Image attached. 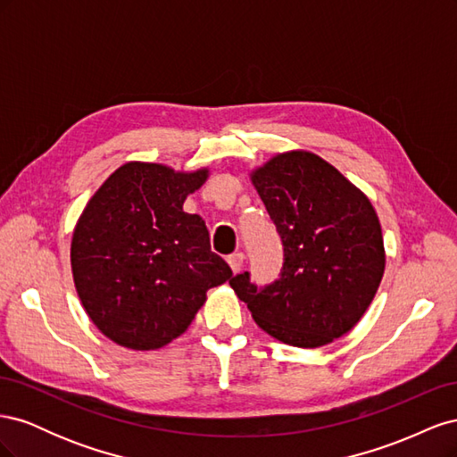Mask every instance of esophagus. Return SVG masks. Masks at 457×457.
I'll return each mask as SVG.
<instances>
[{"label": "esophagus", "instance_id": "1", "mask_svg": "<svg viewBox=\"0 0 457 457\" xmlns=\"http://www.w3.org/2000/svg\"><path fill=\"white\" fill-rule=\"evenodd\" d=\"M244 253L242 252H237V253H232V255H228V265H230V269H232V272H238L240 269H242V265H244Z\"/></svg>", "mask_w": 457, "mask_h": 457}]
</instances>
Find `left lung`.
I'll return each mask as SVG.
<instances>
[{
  "instance_id": "obj_1",
  "label": "left lung",
  "mask_w": 457,
  "mask_h": 457,
  "mask_svg": "<svg viewBox=\"0 0 457 457\" xmlns=\"http://www.w3.org/2000/svg\"><path fill=\"white\" fill-rule=\"evenodd\" d=\"M284 245L280 278L257 287L250 272L230 287L269 336L316 349L351 331L385 270L376 210L334 165L305 150L276 154L252 171Z\"/></svg>"
}]
</instances>
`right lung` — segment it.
Listing matches in <instances>:
<instances>
[{"label":"right lung","instance_id":"right-lung-1","mask_svg":"<svg viewBox=\"0 0 457 457\" xmlns=\"http://www.w3.org/2000/svg\"><path fill=\"white\" fill-rule=\"evenodd\" d=\"M210 171L128 162L79 215L71 262L87 316L108 339L154 351L185 334L210 287L232 270L212 252L200 215L183 212Z\"/></svg>","mask_w":457,"mask_h":457}]
</instances>
